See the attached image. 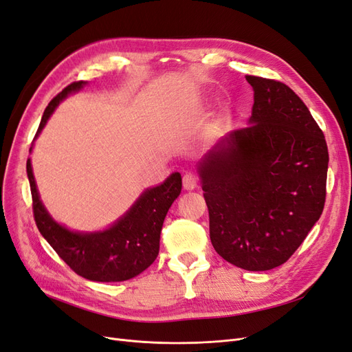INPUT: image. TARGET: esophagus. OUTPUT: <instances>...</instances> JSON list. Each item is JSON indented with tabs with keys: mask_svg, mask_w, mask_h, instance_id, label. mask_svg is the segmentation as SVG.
<instances>
[{
	"mask_svg": "<svg viewBox=\"0 0 352 352\" xmlns=\"http://www.w3.org/2000/svg\"><path fill=\"white\" fill-rule=\"evenodd\" d=\"M198 184V179L194 173H185L184 175V188L186 190H192Z\"/></svg>",
	"mask_w": 352,
	"mask_h": 352,
	"instance_id": "34e87169",
	"label": "esophagus"
}]
</instances>
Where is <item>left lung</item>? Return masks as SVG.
Wrapping results in <instances>:
<instances>
[{"label":"left lung","mask_w":352,"mask_h":352,"mask_svg":"<svg viewBox=\"0 0 352 352\" xmlns=\"http://www.w3.org/2000/svg\"><path fill=\"white\" fill-rule=\"evenodd\" d=\"M245 78L254 89L250 124L223 136L198 173L212 247L236 267L264 272L289 260L320 219L329 153L287 85Z\"/></svg>","instance_id":"obj_1"}]
</instances>
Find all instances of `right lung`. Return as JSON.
I'll return each instance as SVG.
<instances>
[{"label":"right lung","instance_id":"right-lung-1","mask_svg":"<svg viewBox=\"0 0 352 352\" xmlns=\"http://www.w3.org/2000/svg\"><path fill=\"white\" fill-rule=\"evenodd\" d=\"M83 85L87 82H73L50 101L35 138L44 129L58 102L69 94L79 91ZM26 172L32 192V208L41 235L74 273L94 282L129 280L150 267L158 255L160 233L167 211L182 190V177L176 172L162 185L146 189L111 228L102 232L80 233L58 225L42 206L30 158H28Z\"/></svg>","mask_w":352,"mask_h":352}]
</instances>
